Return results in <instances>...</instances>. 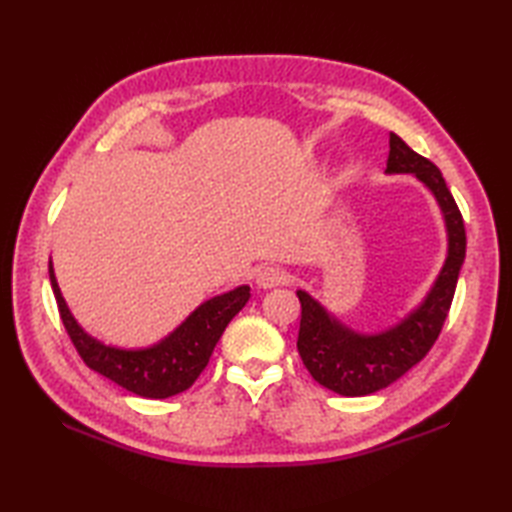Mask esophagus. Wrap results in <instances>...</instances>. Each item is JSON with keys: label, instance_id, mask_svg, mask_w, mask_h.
Segmentation results:
<instances>
[{"label": "esophagus", "instance_id": "34e87169", "mask_svg": "<svg viewBox=\"0 0 512 512\" xmlns=\"http://www.w3.org/2000/svg\"><path fill=\"white\" fill-rule=\"evenodd\" d=\"M257 286L270 290V288H277L281 284H288V273L284 268L279 266H262L257 270Z\"/></svg>", "mask_w": 512, "mask_h": 512}]
</instances>
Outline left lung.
<instances>
[{"label": "left lung", "instance_id": "left-lung-1", "mask_svg": "<svg viewBox=\"0 0 512 512\" xmlns=\"http://www.w3.org/2000/svg\"><path fill=\"white\" fill-rule=\"evenodd\" d=\"M385 173L387 176L411 173L436 198L444 231H447V257L418 306H413L394 325H387L378 332H358L350 328L310 292L297 290L301 301L297 339L301 361L319 385L341 396L376 394L422 361L436 343L442 323L447 319L466 255L462 213L440 169L407 147L400 136L389 134Z\"/></svg>", "mask_w": 512, "mask_h": 512}]
</instances>
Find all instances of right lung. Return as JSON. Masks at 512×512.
<instances>
[{
	"label": "right lung",
	"instance_id": "right-lung-1",
	"mask_svg": "<svg viewBox=\"0 0 512 512\" xmlns=\"http://www.w3.org/2000/svg\"><path fill=\"white\" fill-rule=\"evenodd\" d=\"M50 284L65 330L90 369L143 398H169L189 389L209 363L226 325L250 299V286H237L202 301L178 328L145 347H121L96 339L74 319L50 259Z\"/></svg>",
	"mask_w": 512,
	"mask_h": 512
}]
</instances>
